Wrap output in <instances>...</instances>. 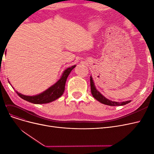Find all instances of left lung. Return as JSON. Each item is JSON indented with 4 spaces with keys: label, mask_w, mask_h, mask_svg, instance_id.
<instances>
[{
    "label": "left lung",
    "mask_w": 154,
    "mask_h": 154,
    "mask_svg": "<svg viewBox=\"0 0 154 154\" xmlns=\"http://www.w3.org/2000/svg\"><path fill=\"white\" fill-rule=\"evenodd\" d=\"M90 82H91V90L92 95L96 100L100 101V103L106 105H110V106H120V105H125L130 102V101L118 102V101H111L109 99H107L106 97H105L98 90H97V88H96V86H95L94 82L93 80L92 76H91Z\"/></svg>",
    "instance_id": "obj_1"
}]
</instances>
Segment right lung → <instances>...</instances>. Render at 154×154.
<instances>
[{
  "label": "right lung",
  "mask_w": 154,
  "mask_h": 154,
  "mask_svg": "<svg viewBox=\"0 0 154 154\" xmlns=\"http://www.w3.org/2000/svg\"><path fill=\"white\" fill-rule=\"evenodd\" d=\"M76 66H72L66 69L57 82L42 92L39 93V94L28 96L22 94L17 91H16V92L23 100L35 104H44L52 102L59 98L63 94L67 78L69 75L70 72Z\"/></svg>",
  "instance_id": "obj_1"
}]
</instances>
